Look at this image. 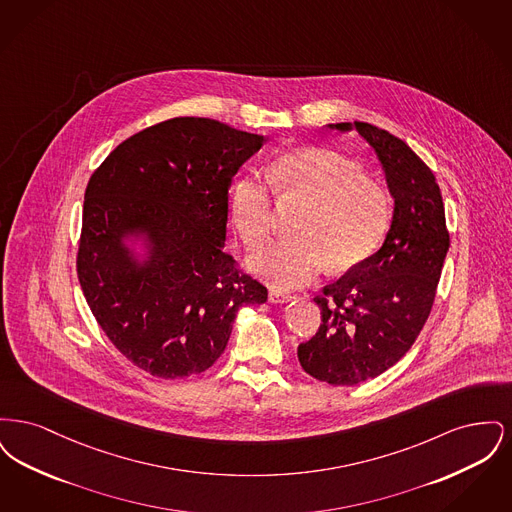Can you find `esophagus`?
Masks as SVG:
<instances>
[{
	"instance_id": "obj_1",
	"label": "esophagus",
	"mask_w": 512,
	"mask_h": 512,
	"mask_svg": "<svg viewBox=\"0 0 512 512\" xmlns=\"http://www.w3.org/2000/svg\"><path fill=\"white\" fill-rule=\"evenodd\" d=\"M293 295L286 292H280V290H270L268 292V301L270 303H288V301H292Z\"/></svg>"
}]
</instances>
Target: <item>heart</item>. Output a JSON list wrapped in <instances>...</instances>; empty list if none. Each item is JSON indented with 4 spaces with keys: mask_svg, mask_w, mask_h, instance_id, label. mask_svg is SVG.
<instances>
[{
    "mask_svg": "<svg viewBox=\"0 0 512 512\" xmlns=\"http://www.w3.org/2000/svg\"><path fill=\"white\" fill-rule=\"evenodd\" d=\"M268 184L280 203L303 205L293 226L297 238L268 244L247 259V267L274 288L305 286L328 263L334 270L357 267L388 232V194L334 151L288 153L268 172ZM272 194L257 176H245L232 190V220L247 247L263 244L272 230Z\"/></svg>",
    "mask_w": 512,
    "mask_h": 512,
    "instance_id": "heart-1",
    "label": "heart"
}]
</instances>
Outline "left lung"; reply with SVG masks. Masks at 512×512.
<instances>
[{"label": "left lung", "mask_w": 512, "mask_h": 512, "mask_svg": "<svg viewBox=\"0 0 512 512\" xmlns=\"http://www.w3.org/2000/svg\"><path fill=\"white\" fill-rule=\"evenodd\" d=\"M357 130L378 155L393 197L382 247L315 297L317 334L297 347L303 370L332 386H355L395 365L430 317L449 249L434 172L403 140L368 122L328 124Z\"/></svg>", "instance_id": "left-lung-1"}]
</instances>
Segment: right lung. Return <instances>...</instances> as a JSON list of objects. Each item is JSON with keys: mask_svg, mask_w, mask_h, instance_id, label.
<instances>
[{"mask_svg": "<svg viewBox=\"0 0 512 512\" xmlns=\"http://www.w3.org/2000/svg\"><path fill=\"white\" fill-rule=\"evenodd\" d=\"M265 136L176 117L130 136L92 174L76 255L80 288L122 355L157 378L219 359L236 313L267 288L224 253L228 188ZM128 239H144L140 262Z\"/></svg>", "mask_w": 512, "mask_h": 512, "instance_id": "obj_1", "label": "right lung"}]
</instances>
